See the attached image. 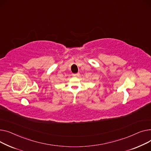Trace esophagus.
<instances>
[{"label": "esophagus", "mask_w": 151, "mask_h": 151, "mask_svg": "<svg viewBox=\"0 0 151 151\" xmlns=\"http://www.w3.org/2000/svg\"><path fill=\"white\" fill-rule=\"evenodd\" d=\"M79 75H80L79 73H76V74H73V76H74V77H76V76H78Z\"/></svg>", "instance_id": "obj_1"}]
</instances>
